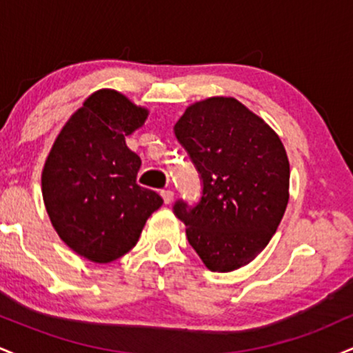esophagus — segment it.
<instances>
[{
  "label": "esophagus",
  "instance_id": "34e87169",
  "mask_svg": "<svg viewBox=\"0 0 353 353\" xmlns=\"http://www.w3.org/2000/svg\"><path fill=\"white\" fill-rule=\"evenodd\" d=\"M161 196H163L165 204H171V202L174 201V190H171V189L161 190Z\"/></svg>",
  "mask_w": 353,
  "mask_h": 353
}]
</instances>
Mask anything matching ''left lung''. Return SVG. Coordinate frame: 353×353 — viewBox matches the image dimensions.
Instances as JSON below:
<instances>
[{
	"instance_id": "left-lung-1",
	"label": "left lung",
	"mask_w": 353,
	"mask_h": 353,
	"mask_svg": "<svg viewBox=\"0 0 353 353\" xmlns=\"http://www.w3.org/2000/svg\"><path fill=\"white\" fill-rule=\"evenodd\" d=\"M174 134L202 179L196 205L174 204L189 244L212 272H230L264 250L289 202L290 168L269 124L234 98L190 104Z\"/></svg>"
}]
</instances>
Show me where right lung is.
Wrapping results in <instances>:
<instances>
[{
  "label": "right lung",
  "mask_w": 353,
  "mask_h": 353,
  "mask_svg": "<svg viewBox=\"0 0 353 353\" xmlns=\"http://www.w3.org/2000/svg\"><path fill=\"white\" fill-rule=\"evenodd\" d=\"M148 114L114 89L96 91L61 129L44 164L43 199L52 228L96 264L128 254L163 205L159 194L136 182L141 157L125 145Z\"/></svg>",
  "instance_id": "obj_1"
}]
</instances>
